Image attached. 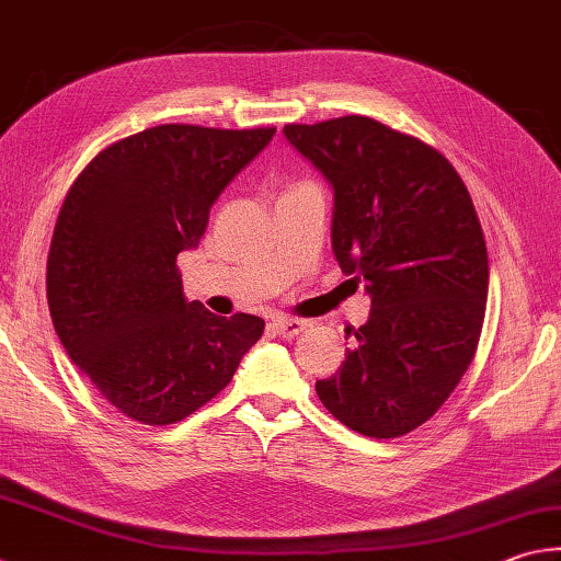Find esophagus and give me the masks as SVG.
<instances>
[{
  "mask_svg": "<svg viewBox=\"0 0 561 561\" xmlns=\"http://www.w3.org/2000/svg\"><path fill=\"white\" fill-rule=\"evenodd\" d=\"M305 327H308V322L298 320V317H276L273 320V330L283 336H298Z\"/></svg>",
  "mask_w": 561,
  "mask_h": 561,
  "instance_id": "obj_1",
  "label": "esophagus"
}]
</instances>
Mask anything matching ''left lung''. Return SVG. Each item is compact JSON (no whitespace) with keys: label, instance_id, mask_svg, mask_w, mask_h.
<instances>
[{"label":"left lung","instance_id":"left-lung-1","mask_svg":"<svg viewBox=\"0 0 561 561\" xmlns=\"http://www.w3.org/2000/svg\"><path fill=\"white\" fill-rule=\"evenodd\" d=\"M283 134L330 181L334 256L371 295V317L317 396L358 435L403 437L435 415L477 354L489 295L477 207L445 156L371 116Z\"/></svg>","mask_w":561,"mask_h":561}]
</instances>
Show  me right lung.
Returning a JSON list of instances; mask_svg holds the SVG:
<instances>
[{
  "instance_id": "add662e5",
  "label": "right lung",
  "mask_w": 561,
  "mask_h": 561,
  "mask_svg": "<svg viewBox=\"0 0 561 561\" xmlns=\"http://www.w3.org/2000/svg\"><path fill=\"white\" fill-rule=\"evenodd\" d=\"M276 126L161 124L102 149L53 229L46 293L68 356L110 405L175 425L229 386L266 322L183 295L178 253L203 239L221 190Z\"/></svg>"
}]
</instances>
